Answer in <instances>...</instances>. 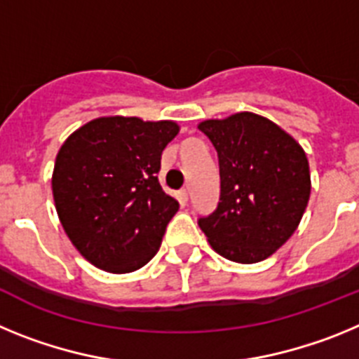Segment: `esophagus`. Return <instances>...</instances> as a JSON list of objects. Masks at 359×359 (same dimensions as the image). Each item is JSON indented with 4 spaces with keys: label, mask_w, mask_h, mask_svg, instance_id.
I'll use <instances>...</instances> for the list:
<instances>
[{
    "label": "esophagus",
    "mask_w": 359,
    "mask_h": 359,
    "mask_svg": "<svg viewBox=\"0 0 359 359\" xmlns=\"http://www.w3.org/2000/svg\"><path fill=\"white\" fill-rule=\"evenodd\" d=\"M189 194H190L189 189H182V190H180V196H182V201L183 203L189 201Z\"/></svg>",
    "instance_id": "34e87169"
}]
</instances>
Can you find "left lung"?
Listing matches in <instances>:
<instances>
[{
  "label": "left lung",
  "instance_id": "left-lung-1",
  "mask_svg": "<svg viewBox=\"0 0 359 359\" xmlns=\"http://www.w3.org/2000/svg\"><path fill=\"white\" fill-rule=\"evenodd\" d=\"M217 151L221 194L198 224L212 248L241 264L264 261L297 230L311 194L306 152L277 123L253 113L198 126Z\"/></svg>",
  "mask_w": 359,
  "mask_h": 359
}]
</instances>
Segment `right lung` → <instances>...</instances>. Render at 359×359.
<instances>
[{"label":"right lung","instance_id":"add662e5","mask_svg":"<svg viewBox=\"0 0 359 359\" xmlns=\"http://www.w3.org/2000/svg\"><path fill=\"white\" fill-rule=\"evenodd\" d=\"M180 128L169 120L107 116L62 144L52 190L66 236L86 261L129 273L160 250L180 203L158 182L161 152Z\"/></svg>","mask_w":359,"mask_h":359}]
</instances>
